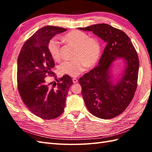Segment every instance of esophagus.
Masks as SVG:
<instances>
[{"label":"esophagus","mask_w":152,"mask_h":152,"mask_svg":"<svg viewBox=\"0 0 152 152\" xmlns=\"http://www.w3.org/2000/svg\"><path fill=\"white\" fill-rule=\"evenodd\" d=\"M72 82H73L74 83H76L78 82V80L75 78H72Z\"/></svg>","instance_id":"1"}]
</instances>
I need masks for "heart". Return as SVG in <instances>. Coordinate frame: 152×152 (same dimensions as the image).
Instances as JSON below:
<instances>
[{"mask_svg": "<svg viewBox=\"0 0 152 152\" xmlns=\"http://www.w3.org/2000/svg\"><path fill=\"white\" fill-rule=\"evenodd\" d=\"M68 44L75 48L72 61H66L59 66V72L72 77L78 76L84 70L86 65L90 67L97 62L101 52L100 42L94 38H89L84 32L74 30L69 32L63 37ZM48 50L56 61L61 59L60 44L57 40L51 39L48 43Z\"/></svg>", "mask_w": 152, "mask_h": 152, "instance_id": "heart-1", "label": "heart"}]
</instances>
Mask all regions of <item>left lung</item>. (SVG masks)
<instances>
[{
	"instance_id": "left-lung-1",
	"label": "left lung",
	"mask_w": 152,
	"mask_h": 152,
	"mask_svg": "<svg viewBox=\"0 0 152 152\" xmlns=\"http://www.w3.org/2000/svg\"><path fill=\"white\" fill-rule=\"evenodd\" d=\"M80 30L93 33L106 43L98 65L79 79L82 94L91 114L101 119H112L124 112L136 91L139 68L138 57L130 38L124 31L110 25H93ZM124 59L126 67L121 78L111 80V66L117 58Z\"/></svg>"
}]
</instances>
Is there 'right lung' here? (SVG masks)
Listing matches in <instances>:
<instances>
[{"instance_id": "1", "label": "right lung", "mask_w": 152, "mask_h": 152, "mask_svg": "<svg viewBox=\"0 0 152 152\" xmlns=\"http://www.w3.org/2000/svg\"><path fill=\"white\" fill-rule=\"evenodd\" d=\"M64 28L45 26L25 42L18 58L17 82L23 101L38 117L53 119L64 112L66 97L72 80L69 75L54 82H46L48 76L57 77L51 71L55 63L48 50V43L55 35L66 31Z\"/></svg>"}]
</instances>
